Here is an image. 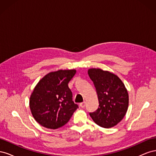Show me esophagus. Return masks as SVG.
Wrapping results in <instances>:
<instances>
[{"mask_svg": "<svg viewBox=\"0 0 156 156\" xmlns=\"http://www.w3.org/2000/svg\"><path fill=\"white\" fill-rule=\"evenodd\" d=\"M85 105H86V102H84V101L81 103H80V104H79V106L81 107V108H84V107H85Z\"/></svg>", "mask_w": 156, "mask_h": 156, "instance_id": "1", "label": "esophagus"}]
</instances>
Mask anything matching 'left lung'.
<instances>
[{
  "mask_svg": "<svg viewBox=\"0 0 156 156\" xmlns=\"http://www.w3.org/2000/svg\"><path fill=\"white\" fill-rule=\"evenodd\" d=\"M88 73L99 100L98 108L90 112V116L105 128L116 126L123 119L128 107V93L124 83L116 75L101 69H90Z\"/></svg>",
  "mask_w": 156,
  "mask_h": 156,
  "instance_id": "left-lung-1",
  "label": "left lung"
}]
</instances>
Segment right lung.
Segmentation results:
<instances>
[{"mask_svg":"<svg viewBox=\"0 0 156 156\" xmlns=\"http://www.w3.org/2000/svg\"><path fill=\"white\" fill-rule=\"evenodd\" d=\"M76 70H58L42 78L30 98V108L37 123L55 129L64 126L79 107L68 87Z\"/></svg>","mask_w":156,"mask_h":156,"instance_id":"add662e5","label":"right lung"}]
</instances>
